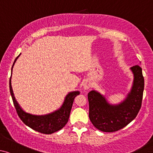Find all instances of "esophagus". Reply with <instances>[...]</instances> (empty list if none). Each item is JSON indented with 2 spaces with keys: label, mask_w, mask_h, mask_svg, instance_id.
<instances>
[{
  "label": "esophagus",
  "mask_w": 153,
  "mask_h": 153,
  "mask_svg": "<svg viewBox=\"0 0 153 153\" xmlns=\"http://www.w3.org/2000/svg\"><path fill=\"white\" fill-rule=\"evenodd\" d=\"M90 88H91V83L88 81L85 82L84 84H83V88H84V90H88Z\"/></svg>",
  "instance_id": "esophagus-1"
}]
</instances>
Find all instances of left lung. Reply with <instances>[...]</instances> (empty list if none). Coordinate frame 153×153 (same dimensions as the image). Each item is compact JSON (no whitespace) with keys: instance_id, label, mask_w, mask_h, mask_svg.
Here are the masks:
<instances>
[{"instance_id":"obj_1","label":"left lung","mask_w":153,"mask_h":153,"mask_svg":"<svg viewBox=\"0 0 153 153\" xmlns=\"http://www.w3.org/2000/svg\"><path fill=\"white\" fill-rule=\"evenodd\" d=\"M133 74L131 89L123 101L111 104L103 94L93 90L88 94L89 118L94 127L102 132L117 131L136 117L142 102L144 79L139 65L130 68Z\"/></svg>"}]
</instances>
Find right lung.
I'll return each instance as SVG.
<instances>
[{"mask_svg": "<svg viewBox=\"0 0 153 153\" xmlns=\"http://www.w3.org/2000/svg\"><path fill=\"white\" fill-rule=\"evenodd\" d=\"M20 55V53L15 59V62L12 67V71L13 66ZM11 79H12V76L9 79V90H10L12 101H13L14 105H15L18 116L26 125L39 133H44V134H51V133L61 130L67 124L69 116H70L71 110L72 105H73L74 100L75 97L79 94V91H74L69 92L65 96L63 103L59 109L48 113V114L34 115L26 113V111H23L18 102H17L16 99L14 96Z\"/></svg>", "mask_w": 153, "mask_h": 153, "instance_id": "obj_1", "label": "right lung"}]
</instances>
